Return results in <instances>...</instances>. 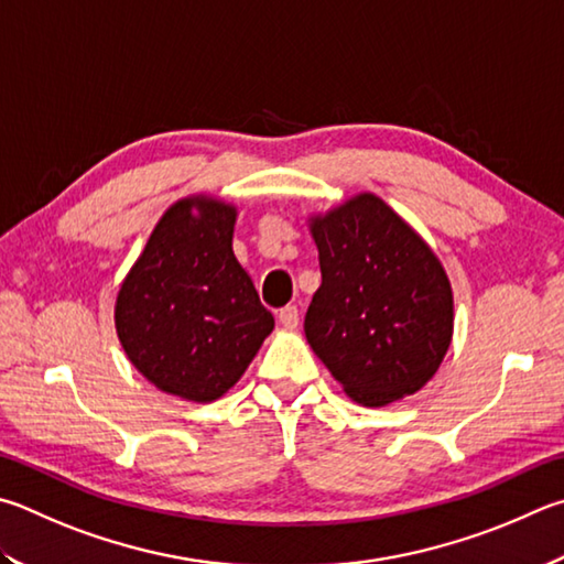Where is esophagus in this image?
I'll use <instances>...</instances> for the list:
<instances>
[{
	"mask_svg": "<svg viewBox=\"0 0 564 564\" xmlns=\"http://www.w3.org/2000/svg\"><path fill=\"white\" fill-rule=\"evenodd\" d=\"M279 323L283 327H295V325H299V308H295V305H285V308L279 311Z\"/></svg>",
	"mask_w": 564,
	"mask_h": 564,
	"instance_id": "1",
	"label": "esophagus"
}]
</instances>
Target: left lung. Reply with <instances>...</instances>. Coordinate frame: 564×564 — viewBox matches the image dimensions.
I'll use <instances>...</instances> for the list:
<instances>
[{"label": "left lung", "mask_w": 564, "mask_h": 564, "mask_svg": "<svg viewBox=\"0 0 564 564\" xmlns=\"http://www.w3.org/2000/svg\"><path fill=\"white\" fill-rule=\"evenodd\" d=\"M311 234L323 273L303 325L313 352L357 404L419 392L454 335L442 261L370 192L313 217Z\"/></svg>", "instance_id": "1"}]
</instances>
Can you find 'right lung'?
<instances>
[{
  "label": "right lung",
  "instance_id": "right-lung-1",
  "mask_svg": "<svg viewBox=\"0 0 564 564\" xmlns=\"http://www.w3.org/2000/svg\"><path fill=\"white\" fill-rule=\"evenodd\" d=\"M237 207L187 197L162 214L122 281L116 330L135 370L167 394L214 402L273 330L231 249Z\"/></svg>",
  "mask_w": 564,
  "mask_h": 564
}]
</instances>
